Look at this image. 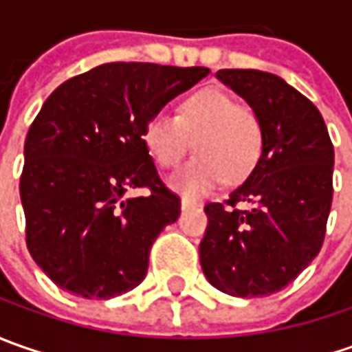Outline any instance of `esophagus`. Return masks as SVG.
I'll use <instances>...</instances> for the list:
<instances>
[{
	"label": "esophagus",
	"mask_w": 352,
	"mask_h": 352,
	"mask_svg": "<svg viewBox=\"0 0 352 352\" xmlns=\"http://www.w3.org/2000/svg\"><path fill=\"white\" fill-rule=\"evenodd\" d=\"M196 206V201L194 199H190V197H182V210H190V208H194Z\"/></svg>",
	"instance_id": "1"
}]
</instances>
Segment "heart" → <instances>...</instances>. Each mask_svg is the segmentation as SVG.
Listing matches in <instances>:
<instances>
[{
    "instance_id": "b5f03b06",
    "label": "heart",
    "mask_w": 352,
    "mask_h": 352,
    "mask_svg": "<svg viewBox=\"0 0 352 352\" xmlns=\"http://www.w3.org/2000/svg\"><path fill=\"white\" fill-rule=\"evenodd\" d=\"M144 144L160 168H174L190 153L170 186L186 196H201L217 184H239L256 168L264 146L263 119L254 107L235 102L219 88H204L178 105V117L158 113L144 127Z\"/></svg>"
}]
</instances>
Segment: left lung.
I'll list each match as a JSON object with an SVG mask.
<instances>
[{"label":"left lung","mask_w":352,"mask_h":352,"mask_svg":"<svg viewBox=\"0 0 352 352\" xmlns=\"http://www.w3.org/2000/svg\"><path fill=\"white\" fill-rule=\"evenodd\" d=\"M215 76L258 111L264 146L249 178L204 208L199 263L217 290L270 296L321 250L333 201V142L318 107L282 78L261 70Z\"/></svg>","instance_id":"1"}]
</instances>
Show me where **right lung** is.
<instances>
[{
    "instance_id": "add662e5",
    "label": "right lung",
    "mask_w": 352,
    "mask_h": 352,
    "mask_svg": "<svg viewBox=\"0 0 352 352\" xmlns=\"http://www.w3.org/2000/svg\"><path fill=\"white\" fill-rule=\"evenodd\" d=\"M208 74L204 66L109 62L43 103L25 139L19 192L27 249L62 290L109 300L144 280L155 239L180 215L144 127ZM137 187L149 194L124 197Z\"/></svg>"
}]
</instances>
